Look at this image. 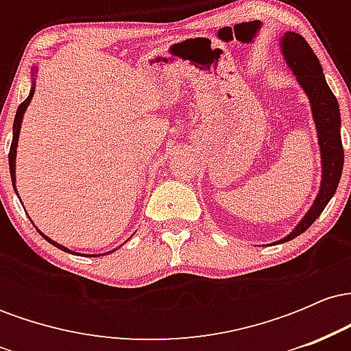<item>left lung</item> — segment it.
<instances>
[{
  "instance_id": "1",
  "label": "left lung",
  "mask_w": 351,
  "mask_h": 351,
  "mask_svg": "<svg viewBox=\"0 0 351 351\" xmlns=\"http://www.w3.org/2000/svg\"><path fill=\"white\" fill-rule=\"evenodd\" d=\"M280 52L287 67L295 75L297 82L300 84V87L304 88L308 97L313 122H315L317 128L318 147H320L322 181L312 206L299 221V224L292 229V232H289L284 239L277 241L279 244L300 236L302 232L312 226L313 221L322 215L328 201L335 195L338 183H340L341 170H343L340 108H338L337 97L330 90L327 80H325L324 69L318 62V58L313 54L312 47L300 34L291 33V31L280 38Z\"/></svg>"
}]
</instances>
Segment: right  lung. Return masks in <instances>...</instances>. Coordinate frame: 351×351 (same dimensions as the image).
Returning <instances> with one entry per match:
<instances>
[{
  "instance_id": "right-lung-1",
  "label": "right lung",
  "mask_w": 351,
  "mask_h": 351,
  "mask_svg": "<svg viewBox=\"0 0 351 351\" xmlns=\"http://www.w3.org/2000/svg\"><path fill=\"white\" fill-rule=\"evenodd\" d=\"M36 72H38V67H34L33 74H31V77H33V87H31V90H29V95H27V99L24 100V102L21 104V106L18 107V110H16V115H14V123H13V142H11V148H10V156H8V160H10V173H11V181H13V188H14L16 195H18V196H19V193H18V189H16V148H18L19 132H21V123H23V117H24V112H26V108L29 107L31 100H33V95H34V88H36V80H34V77H36ZM36 229H38V228H36ZM39 234H41V236L44 237V239L47 241V243H51L52 245H56V247L60 249V251H64V252H69V254H77V256H80L79 252H74V251H71V249L64 247L62 244H58V243H56V241H52L51 237L44 236L41 231H39ZM114 251H115V249H114ZM114 251H108V252H106V256H107V254H112V252H114ZM82 256H88V254H82ZM92 256H97V254H92ZM99 256H104V254H99Z\"/></svg>"
}]
</instances>
